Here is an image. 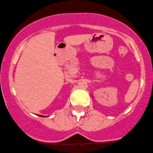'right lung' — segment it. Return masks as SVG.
Returning <instances> with one entry per match:
<instances>
[{"mask_svg":"<svg viewBox=\"0 0 153 153\" xmlns=\"http://www.w3.org/2000/svg\"><path fill=\"white\" fill-rule=\"evenodd\" d=\"M43 117H44V116H43Z\"/></svg>","mask_w":153,"mask_h":153,"instance_id":"right-lung-1","label":"right lung"}]
</instances>
